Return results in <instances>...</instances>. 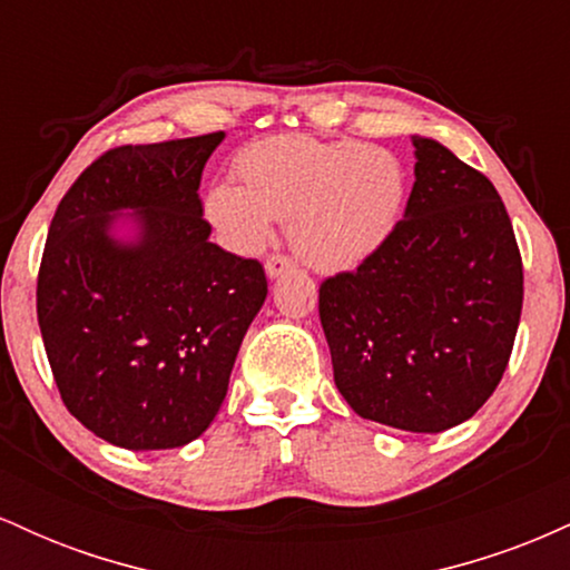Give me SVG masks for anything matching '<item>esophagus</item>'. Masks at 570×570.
<instances>
[{
  "label": "esophagus",
  "instance_id": "1",
  "mask_svg": "<svg viewBox=\"0 0 570 570\" xmlns=\"http://www.w3.org/2000/svg\"><path fill=\"white\" fill-rule=\"evenodd\" d=\"M286 271H292V259L289 257H284V254H273V257H267V263H265L267 278L284 276Z\"/></svg>",
  "mask_w": 570,
  "mask_h": 570
}]
</instances>
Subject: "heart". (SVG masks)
I'll use <instances>...</instances> for the list:
<instances>
[{"mask_svg":"<svg viewBox=\"0 0 570 570\" xmlns=\"http://www.w3.org/2000/svg\"><path fill=\"white\" fill-rule=\"evenodd\" d=\"M240 185L217 181L203 214L235 252L271 244L289 222V244L318 273L367 263L394 233L407 195V171L377 144L322 141L281 134L248 144L235 158Z\"/></svg>","mask_w":570,"mask_h":570,"instance_id":"obj_1","label":"heart"}]
</instances>
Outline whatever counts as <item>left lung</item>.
Wrapping results in <instances>:
<instances>
[{
    "instance_id": "left-lung-1",
    "label": "left lung",
    "mask_w": 570,
    "mask_h": 570,
    "mask_svg": "<svg viewBox=\"0 0 570 570\" xmlns=\"http://www.w3.org/2000/svg\"><path fill=\"white\" fill-rule=\"evenodd\" d=\"M404 219L351 273L326 278L318 316L335 385L356 415L440 434L499 385L522 311V259L488 176L412 136Z\"/></svg>"
}]
</instances>
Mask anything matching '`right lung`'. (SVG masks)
Segmentation results:
<instances>
[{
	"label": "right lung",
	"instance_id": "add662e5",
	"mask_svg": "<svg viewBox=\"0 0 570 570\" xmlns=\"http://www.w3.org/2000/svg\"><path fill=\"white\" fill-rule=\"evenodd\" d=\"M222 139L109 149L50 222L37 281L50 370L71 415L117 448L198 440L267 297L257 259L208 240L198 187Z\"/></svg>",
	"mask_w": 570,
	"mask_h": 570
}]
</instances>
